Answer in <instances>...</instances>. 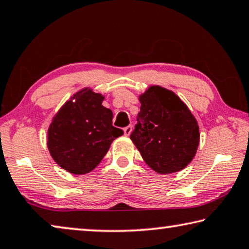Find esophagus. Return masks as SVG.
<instances>
[{
  "label": "esophagus",
  "mask_w": 249,
  "mask_h": 249,
  "mask_svg": "<svg viewBox=\"0 0 249 249\" xmlns=\"http://www.w3.org/2000/svg\"><path fill=\"white\" fill-rule=\"evenodd\" d=\"M131 132H132V127H131V125H128V127H125V128L124 129V136L129 137L130 134H131Z\"/></svg>",
  "instance_id": "34e87169"
}]
</instances>
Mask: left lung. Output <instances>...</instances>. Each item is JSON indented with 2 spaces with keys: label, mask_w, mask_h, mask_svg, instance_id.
Segmentation results:
<instances>
[{
  "label": "left lung",
  "mask_w": 249,
  "mask_h": 249,
  "mask_svg": "<svg viewBox=\"0 0 249 249\" xmlns=\"http://www.w3.org/2000/svg\"><path fill=\"white\" fill-rule=\"evenodd\" d=\"M139 124L130 139L157 173L182 171L197 151V120L177 93L158 85L139 95Z\"/></svg>",
  "instance_id": "1"
}]
</instances>
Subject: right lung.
<instances>
[{
	"instance_id": "1",
	"label": "right lung",
	"mask_w": 249,
	"mask_h": 249,
	"mask_svg": "<svg viewBox=\"0 0 249 249\" xmlns=\"http://www.w3.org/2000/svg\"><path fill=\"white\" fill-rule=\"evenodd\" d=\"M105 95L85 87L75 92L53 117L47 148L60 168L76 175L92 171L124 131L112 125V111L103 106Z\"/></svg>"
}]
</instances>
